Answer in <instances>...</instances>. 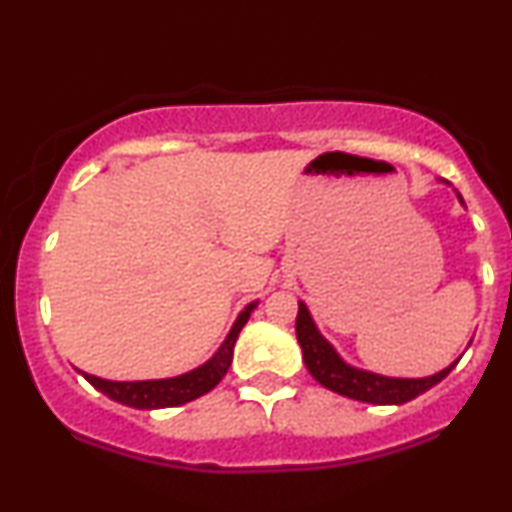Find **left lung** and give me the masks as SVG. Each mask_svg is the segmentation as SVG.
<instances>
[{"instance_id":"8db88e82","label":"left lung","mask_w":512,"mask_h":512,"mask_svg":"<svg viewBox=\"0 0 512 512\" xmlns=\"http://www.w3.org/2000/svg\"><path fill=\"white\" fill-rule=\"evenodd\" d=\"M295 334H298V343L303 348V360L310 374L319 384L326 386L329 391L341 393V396L362 400V403H374V405H400L408 403V400L417 398L420 393L429 391L434 384L446 377L448 372L455 367V360L451 367H446L443 372L434 374V377L424 379H391L381 377L374 372H362L346 365V362L338 357V353L331 348V343L319 334L315 322H312L307 307L298 305V319H295Z\"/></svg>"}]
</instances>
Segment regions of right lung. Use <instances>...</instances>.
Wrapping results in <instances>:
<instances>
[{
  "label": "right lung",
  "mask_w": 512,
  "mask_h": 512,
  "mask_svg": "<svg viewBox=\"0 0 512 512\" xmlns=\"http://www.w3.org/2000/svg\"><path fill=\"white\" fill-rule=\"evenodd\" d=\"M255 310V303L245 307L240 312L236 324H233L231 334L226 336V341L221 343V348L214 353L209 362L202 367L193 369V372L181 374L174 379H155V381H107L100 377H92L85 374V379L95 386L97 391H102L104 396H109L116 403L128 405V408L138 410H155V408H174V405L190 403V400L205 396L207 391H212L214 386L224 379V374L229 372L231 360H233V346H236V338L243 329L245 322L250 319V312Z\"/></svg>",
  "instance_id": "obj_1"
}]
</instances>
